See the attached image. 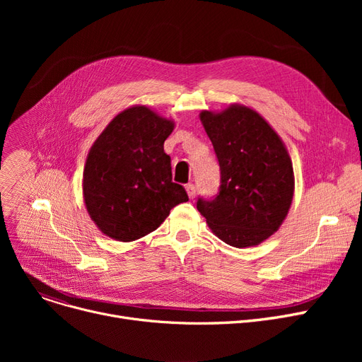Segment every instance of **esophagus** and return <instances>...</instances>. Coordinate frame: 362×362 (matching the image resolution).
I'll return each mask as SVG.
<instances>
[{"mask_svg": "<svg viewBox=\"0 0 362 362\" xmlns=\"http://www.w3.org/2000/svg\"><path fill=\"white\" fill-rule=\"evenodd\" d=\"M186 192H187L189 198L194 199V198H195V195H197V187H195V185H192V183L186 185Z\"/></svg>", "mask_w": 362, "mask_h": 362, "instance_id": "1", "label": "esophagus"}]
</instances>
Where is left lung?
<instances>
[{
  "instance_id": "1",
  "label": "left lung",
  "mask_w": 362,
  "mask_h": 362,
  "mask_svg": "<svg viewBox=\"0 0 362 362\" xmlns=\"http://www.w3.org/2000/svg\"><path fill=\"white\" fill-rule=\"evenodd\" d=\"M199 119L218 158L221 185L214 199H198V211L227 245H259L279 230L292 205L295 176L286 145L246 105L204 110Z\"/></svg>"
}]
</instances>
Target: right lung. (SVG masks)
Listing matches in <instances>:
<instances>
[{
  "instance_id": "1",
  "label": "right lung",
  "mask_w": 362,
  "mask_h": 362,
  "mask_svg": "<svg viewBox=\"0 0 362 362\" xmlns=\"http://www.w3.org/2000/svg\"><path fill=\"white\" fill-rule=\"evenodd\" d=\"M175 122L146 105L120 111L90 146L83 168V201L92 221L108 238L136 240L189 201L171 182L164 141Z\"/></svg>"
}]
</instances>
